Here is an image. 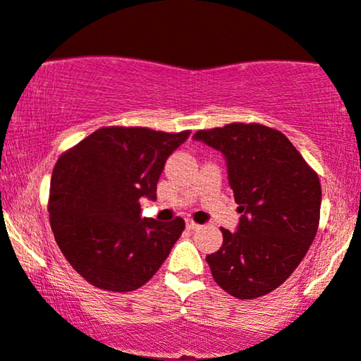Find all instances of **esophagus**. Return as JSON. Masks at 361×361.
Listing matches in <instances>:
<instances>
[{
	"label": "esophagus",
	"mask_w": 361,
	"mask_h": 361,
	"mask_svg": "<svg viewBox=\"0 0 361 361\" xmlns=\"http://www.w3.org/2000/svg\"><path fill=\"white\" fill-rule=\"evenodd\" d=\"M186 228H188V230H198L200 225L188 218V220H186Z\"/></svg>",
	"instance_id": "1"
}]
</instances>
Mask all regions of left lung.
<instances>
[{
	"mask_svg": "<svg viewBox=\"0 0 361 361\" xmlns=\"http://www.w3.org/2000/svg\"><path fill=\"white\" fill-rule=\"evenodd\" d=\"M193 140L226 159L228 183L241 213L235 233L208 255L214 281L240 300L270 293L307 255L320 223L322 186L291 141L257 123L196 131Z\"/></svg>",
	"mask_w": 361,
	"mask_h": 361,
	"instance_id": "left-lung-1",
	"label": "left lung"
}]
</instances>
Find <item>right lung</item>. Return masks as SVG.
<instances>
[{
  "instance_id": "1",
  "label": "right lung",
  "mask_w": 361,
  "mask_h": 361,
  "mask_svg": "<svg viewBox=\"0 0 361 361\" xmlns=\"http://www.w3.org/2000/svg\"><path fill=\"white\" fill-rule=\"evenodd\" d=\"M191 131L108 126L59 157L49 188V223L70 264L93 286L133 291L170 255L183 218H141L140 200H157L170 154Z\"/></svg>"
}]
</instances>
